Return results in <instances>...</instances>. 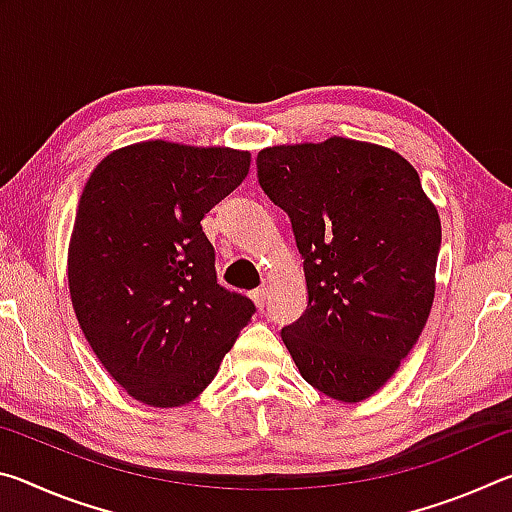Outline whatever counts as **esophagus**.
Listing matches in <instances>:
<instances>
[{
  "label": "esophagus",
  "mask_w": 512,
  "mask_h": 512,
  "mask_svg": "<svg viewBox=\"0 0 512 512\" xmlns=\"http://www.w3.org/2000/svg\"><path fill=\"white\" fill-rule=\"evenodd\" d=\"M250 296H253V300H255V305L262 309L264 305H266V287H259V289H255L253 293H250Z\"/></svg>",
  "instance_id": "34e87169"
}]
</instances>
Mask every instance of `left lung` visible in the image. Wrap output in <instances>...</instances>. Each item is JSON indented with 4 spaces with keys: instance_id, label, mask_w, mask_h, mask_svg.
<instances>
[{
    "instance_id": "8db88e82",
    "label": "left lung",
    "mask_w": 512,
    "mask_h": 512,
    "mask_svg": "<svg viewBox=\"0 0 512 512\" xmlns=\"http://www.w3.org/2000/svg\"><path fill=\"white\" fill-rule=\"evenodd\" d=\"M257 180L289 214L305 268L307 309L282 341L320 393L366 400L429 318L438 210L402 155L345 137L259 151Z\"/></svg>"
}]
</instances>
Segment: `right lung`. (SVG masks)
I'll use <instances>...</instances> for the list:
<instances>
[{
  "label": "right lung",
  "instance_id": "add662e5",
  "mask_svg": "<svg viewBox=\"0 0 512 512\" xmlns=\"http://www.w3.org/2000/svg\"><path fill=\"white\" fill-rule=\"evenodd\" d=\"M248 167L246 151L142 142L110 153L85 183L69 293L94 354L135 400L192 402L255 314L219 284L201 225Z\"/></svg>",
  "mask_w": 512,
  "mask_h": 512
}]
</instances>
